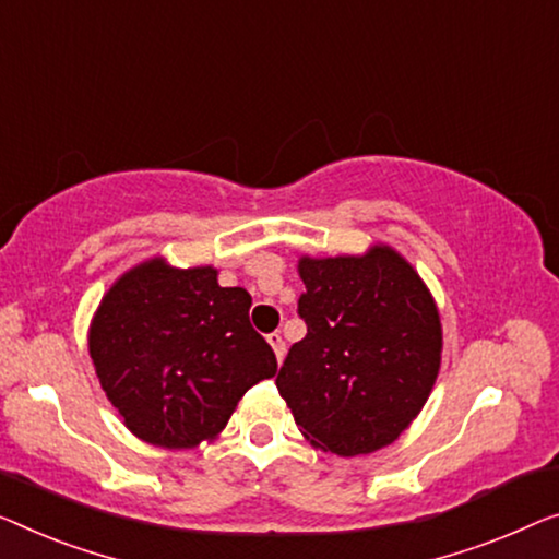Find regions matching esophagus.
<instances>
[{
  "instance_id": "34e87169",
  "label": "esophagus",
  "mask_w": 559,
  "mask_h": 559,
  "mask_svg": "<svg viewBox=\"0 0 559 559\" xmlns=\"http://www.w3.org/2000/svg\"><path fill=\"white\" fill-rule=\"evenodd\" d=\"M269 344H271L273 354H276V359L281 364L283 356H286V341H283V336L276 331V333H269Z\"/></svg>"
}]
</instances>
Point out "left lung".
Here are the masks:
<instances>
[{
  "mask_svg": "<svg viewBox=\"0 0 559 559\" xmlns=\"http://www.w3.org/2000/svg\"><path fill=\"white\" fill-rule=\"evenodd\" d=\"M306 336L276 386L306 441L338 456L402 437L435 389L441 319L427 283L386 243L361 255L298 258Z\"/></svg>",
  "mask_w": 559,
  "mask_h": 559,
  "instance_id": "8db88e82",
  "label": "left lung"
}]
</instances>
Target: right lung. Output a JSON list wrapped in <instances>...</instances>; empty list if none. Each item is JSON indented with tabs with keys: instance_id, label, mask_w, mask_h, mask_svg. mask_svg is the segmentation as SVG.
<instances>
[{
	"instance_id": "right-lung-1",
	"label": "right lung",
	"mask_w": 559,
	"mask_h": 559,
	"mask_svg": "<svg viewBox=\"0 0 559 559\" xmlns=\"http://www.w3.org/2000/svg\"><path fill=\"white\" fill-rule=\"evenodd\" d=\"M251 294L218 269L163 255L112 283L90 321V359L105 396L138 439L195 449L226 429L248 389L276 377L273 348L248 321Z\"/></svg>"
}]
</instances>
